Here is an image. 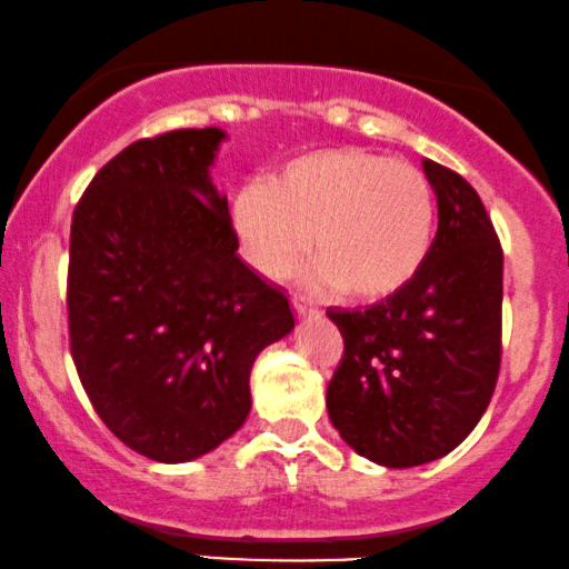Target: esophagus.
Masks as SVG:
<instances>
[{"mask_svg": "<svg viewBox=\"0 0 569 569\" xmlns=\"http://www.w3.org/2000/svg\"><path fill=\"white\" fill-rule=\"evenodd\" d=\"M292 309H296L298 317H309V313H317V306L309 303L303 296H292Z\"/></svg>", "mask_w": 569, "mask_h": 569, "instance_id": "obj_1", "label": "esophagus"}]
</instances>
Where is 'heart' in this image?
<instances>
[{
    "instance_id": "1",
    "label": "heart",
    "mask_w": 569,
    "mask_h": 569,
    "mask_svg": "<svg viewBox=\"0 0 569 569\" xmlns=\"http://www.w3.org/2000/svg\"><path fill=\"white\" fill-rule=\"evenodd\" d=\"M250 263L269 279L298 269L311 244L319 277L351 298H386L410 282L431 250L437 202L416 164L338 146L300 153L233 197Z\"/></svg>"
}]
</instances>
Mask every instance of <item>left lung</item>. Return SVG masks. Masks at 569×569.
<instances>
[{
    "instance_id": "8db88e82",
    "label": "left lung",
    "mask_w": 569,
    "mask_h": 569,
    "mask_svg": "<svg viewBox=\"0 0 569 569\" xmlns=\"http://www.w3.org/2000/svg\"><path fill=\"white\" fill-rule=\"evenodd\" d=\"M439 226L402 290L367 309H330L343 353L327 412L359 456L410 469L447 456L485 416L503 353V250L463 176L423 159Z\"/></svg>"
}]
</instances>
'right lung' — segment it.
<instances>
[{
    "mask_svg": "<svg viewBox=\"0 0 569 569\" xmlns=\"http://www.w3.org/2000/svg\"><path fill=\"white\" fill-rule=\"evenodd\" d=\"M223 132L170 130L106 162L73 207L69 346L92 410L119 442L183 463L250 412V370L296 327L282 290L239 260L207 167Z\"/></svg>",
    "mask_w": 569,
    "mask_h": 569,
    "instance_id": "1",
    "label": "right lung"
}]
</instances>
